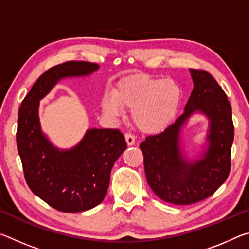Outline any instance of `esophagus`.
I'll list each match as a JSON object with an SVG mask.
<instances>
[{"instance_id": "esophagus-1", "label": "esophagus", "mask_w": 249, "mask_h": 249, "mask_svg": "<svg viewBox=\"0 0 249 249\" xmlns=\"http://www.w3.org/2000/svg\"><path fill=\"white\" fill-rule=\"evenodd\" d=\"M125 141L127 142L128 146H133L135 144V136L130 133L125 134Z\"/></svg>"}]
</instances>
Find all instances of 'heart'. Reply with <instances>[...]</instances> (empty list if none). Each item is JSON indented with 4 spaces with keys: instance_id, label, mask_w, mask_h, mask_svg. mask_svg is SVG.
<instances>
[{
    "instance_id": "b5f03b06",
    "label": "heart",
    "mask_w": 249,
    "mask_h": 249,
    "mask_svg": "<svg viewBox=\"0 0 249 249\" xmlns=\"http://www.w3.org/2000/svg\"><path fill=\"white\" fill-rule=\"evenodd\" d=\"M182 90L172 80L135 74L116 84L113 98L104 96L102 107L109 116L121 114V107L132 109L135 126L145 134H159L178 114Z\"/></svg>"
}]
</instances>
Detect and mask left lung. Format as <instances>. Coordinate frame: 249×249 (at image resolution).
Instances as JSON below:
<instances>
[{"label": "left lung", "mask_w": 249, "mask_h": 249, "mask_svg": "<svg viewBox=\"0 0 249 249\" xmlns=\"http://www.w3.org/2000/svg\"><path fill=\"white\" fill-rule=\"evenodd\" d=\"M190 72L195 88L183 114L163 132L147 136L140 146L151 190L161 200L178 205L204 200L225 182L234 141L231 107L225 92L206 71L190 69ZM196 111L209 119V145L200 160L190 162L183 158L179 134Z\"/></svg>", "instance_id": "obj_1"}]
</instances>
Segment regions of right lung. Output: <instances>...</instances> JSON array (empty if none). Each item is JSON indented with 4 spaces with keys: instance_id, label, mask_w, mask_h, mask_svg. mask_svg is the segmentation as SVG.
Listing matches in <instances>:
<instances>
[{
    "instance_id": "add662e5",
    "label": "right lung",
    "mask_w": 249,
    "mask_h": 249,
    "mask_svg": "<svg viewBox=\"0 0 249 249\" xmlns=\"http://www.w3.org/2000/svg\"><path fill=\"white\" fill-rule=\"evenodd\" d=\"M98 69L88 61L54 66L37 79L19 107L16 142L25 180L37 196L61 212H82L104 200L112 167L127 145L120 129L91 128L73 148L58 149L41 132L39 101L59 80Z\"/></svg>"
}]
</instances>
